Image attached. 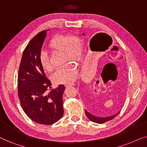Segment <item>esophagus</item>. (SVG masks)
Returning <instances> with one entry per match:
<instances>
[{"label": "esophagus", "instance_id": "esophagus-1", "mask_svg": "<svg viewBox=\"0 0 147 147\" xmlns=\"http://www.w3.org/2000/svg\"><path fill=\"white\" fill-rule=\"evenodd\" d=\"M74 86V84H66L65 85V87H69V86Z\"/></svg>", "mask_w": 147, "mask_h": 147}]
</instances>
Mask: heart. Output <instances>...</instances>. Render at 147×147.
Listing matches in <instances>:
<instances>
[{"label":"heart","instance_id":"b5f03b06","mask_svg":"<svg viewBox=\"0 0 147 147\" xmlns=\"http://www.w3.org/2000/svg\"><path fill=\"white\" fill-rule=\"evenodd\" d=\"M49 49L55 53H63L65 62H79L82 56V42L78 36L59 35L54 37L49 43ZM40 62L44 71L50 72L52 67L49 65L48 57L45 54L40 57ZM78 71L71 64H67L58 69L52 76V80L55 84H70L75 81Z\"/></svg>","mask_w":147,"mask_h":147}]
</instances>
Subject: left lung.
Listing matches in <instances>:
<instances>
[{"label":"left lung","instance_id":"1","mask_svg":"<svg viewBox=\"0 0 147 147\" xmlns=\"http://www.w3.org/2000/svg\"><path fill=\"white\" fill-rule=\"evenodd\" d=\"M82 35H84V34H82ZM85 112H86V116H87V117L89 118L91 121L96 122V123H98V124H102V123H104V122L109 121V120H112L113 118H115L120 112H118L117 114H114V115H113V116H108V117H98V116L92 115V114H90V112H88L87 110H85Z\"/></svg>","mask_w":147,"mask_h":147}]
</instances>
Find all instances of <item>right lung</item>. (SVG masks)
Masks as SVG:
<instances>
[{"mask_svg": "<svg viewBox=\"0 0 147 147\" xmlns=\"http://www.w3.org/2000/svg\"><path fill=\"white\" fill-rule=\"evenodd\" d=\"M47 31L35 35L24 50L18 76V95L23 111L33 121L51 125L63 114V94L65 86L51 88L40 62L42 45Z\"/></svg>", "mask_w": 147, "mask_h": 147, "instance_id": "add662e5", "label": "right lung"}]
</instances>
